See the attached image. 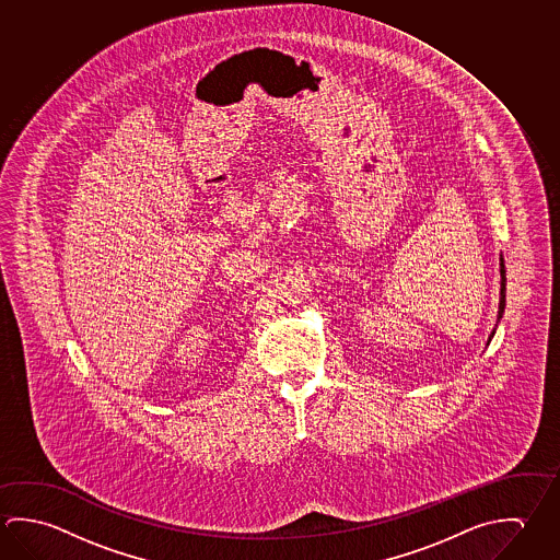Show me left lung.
<instances>
[{"instance_id": "obj_1", "label": "left lung", "mask_w": 560, "mask_h": 560, "mask_svg": "<svg viewBox=\"0 0 560 560\" xmlns=\"http://www.w3.org/2000/svg\"><path fill=\"white\" fill-rule=\"evenodd\" d=\"M500 276H501V289H500V311H498V323L501 320V316H503V311H505V283H508V279H505V266H503V256L500 257ZM493 334H495V328H493V332L490 334V340L493 338Z\"/></svg>"}]
</instances>
